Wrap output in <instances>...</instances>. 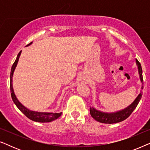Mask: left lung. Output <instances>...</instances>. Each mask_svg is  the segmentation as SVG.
Wrapping results in <instances>:
<instances>
[{"label": "left lung", "instance_id": "left-lung-1", "mask_svg": "<svg viewBox=\"0 0 150 150\" xmlns=\"http://www.w3.org/2000/svg\"><path fill=\"white\" fill-rule=\"evenodd\" d=\"M136 63L137 66H138L139 76H140V79L142 85L143 84V71H142V67H141V63L139 62V61L136 59ZM143 89V86L142 85L141 87V89ZM142 97V92H140L134 101L128 106V107L124 108L120 111L115 112H101L100 110H98L95 109L94 108H90V114L94 120L98 121V122L104 123V124H115V123L121 122L124 121L130 115L131 113L133 112L136 107L138 105L139 101H140L141 98Z\"/></svg>", "mask_w": 150, "mask_h": 150}]
</instances>
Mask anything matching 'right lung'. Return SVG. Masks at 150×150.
Listing matches in <instances>:
<instances>
[{
  "instance_id": "obj_1",
  "label": "right lung",
  "mask_w": 150,
  "mask_h": 150,
  "mask_svg": "<svg viewBox=\"0 0 150 150\" xmlns=\"http://www.w3.org/2000/svg\"><path fill=\"white\" fill-rule=\"evenodd\" d=\"M31 44L32 42H30L29 44L27 45V46ZM20 54H21V51L18 53L17 58H16L15 62L13 63V65H12L11 73H10V91H11V96L14 104H16V106H17L18 109H19L20 111L23 112L24 115H26L28 119H30V120L34 121V122L45 123V122H50L55 120H57V118H59V117L61 115V113H62V112H59V113H52V112H40L32 111V110H28V108H26L25 107V106L22 105V104L18 101L17 98H16V96L13 91V85H12V77H13V71L15 70L16 65H17L18 60H19Z\"/></svg>"
}]
</instances>
